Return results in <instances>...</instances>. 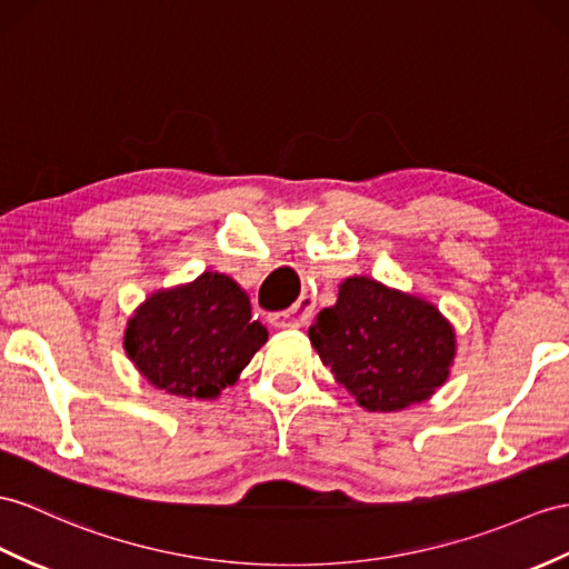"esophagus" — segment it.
<instances>
[{"label": "esophagus", "instance_id": "esophagus-1", "mask_svg": "<svg viewBox=\"0 0 569 569\" xmlns=\"http://www.w3.org/2000/svg\"><path fill=\"white\" fill-rule=\"evenodd\" d=\"M313 309H316L313 292H303L295 307H289L287 311H280V313H272L270 323L274 328H301L309 323V318L313 316Z\"/></svg>", "mask_w": 569, "mask_h": 569}]
</instances>
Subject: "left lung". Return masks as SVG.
I'll return each mask as SVG.
<instances>
[{"mask_svg":"<svg viewBox=\"0 0 569 569\" xmlns=\"http://www.w3.org/2000/svg\"><path fill=\"white\" fill-rule=\"evenodd\" d=\"M323 365L367 410H403L449 377L453 330L432 303L369 277L340 284L338 303L309 328Z\"/></svg>","mask_w":569,"mask_h":569,"instance_id":"left-lung-1","label":"left lung"}]
</instances>
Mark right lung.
Wrapping results in <instances>:
<instances>
[{"mask_svg": "<svg viewBox=\"0 0 569 569\" xmlns=\"http://www.w3.org/2000/svg\"><path fill=\"white\" fill-rule=\"evenodd\" d=\"M266 340L251 299L219 272L149 297L124 330V350L147 381L183 398L227 389Z\"/></svg>", "mask_w": 569, "mask_h": 569, "instance_id": "right-lung-1", "label": "right lung"}]
</instances>
